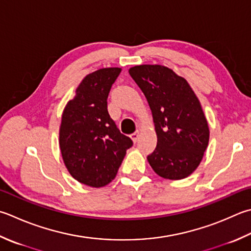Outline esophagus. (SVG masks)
I'll use <instances>...</instances> for the list:
<instances>
[{
    "mask_svg": "<svg viewBox=\"0 0 251 251\" xmlns=\"http://www.w3.org/2000/svg\"><path fill=\"white\" fill-rule=\"evenodd\" d=\"M138 138H139V131L136 130L134 134H131V139H132V141H134V142H137Z\"/></svg>",
    "mask_w": 251,
    "mask_h": 251,
    "instance_id": "1",
    "label": "esophagus"
}]
</instances>
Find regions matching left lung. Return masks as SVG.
<instances>
[{
    "instance_id": "8db88e82",
    "label": "left lung",
    "mask_w": 251,
    "mask_h": 251,
    "mask_svg": "<svg viewBox=\"0 0 251 251\" xmlns=\"http://www.w3.org/2000/svg\"><path fill=\"white\" fill-rule=\"evenodd\" d=\"M129 75L144 92L153 117L156 148L147 156L156 174L183 179L198 168L209 144V126L185 78L162 65H137Z\"/></svg>"
}]
</instances>
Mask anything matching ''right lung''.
Segmentation results:
<instances>
[{
  "label": "right lung",
  "instance_id": "obj_1",
  "mask_svg": "<svg viewBox=\"0 0 251 251\" xmlns=\"http://www.w3.org/2000/svg\"><path fill=\"white\" fill-rule=\"evenodd\" d=\"M121 71L101 68L87 75L62 114L60 149L64 164L74 178L90 187L111 183L132 146L107 112V97Z\"/></svg>",
  "mask_w": 251,
  "mask_h": 251
}]
</instances>
